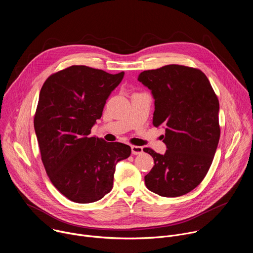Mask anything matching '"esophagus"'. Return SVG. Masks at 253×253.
<instances>
[{
	"label": "esophagus",
	"mask_w": 253,
	"mask_h": 253,
	"mask_svg": "<svg viewBox=\"0 0 253 253\" xmlns=\"http://www.w3.org/2000/svg\"><path fill=\"white\" fill-rule=\"evenodd\" d=\"M131 152L133 155H138L143 152V148L140 146H131Z\"/></svg>",
	"instance_id": "esophagus-1"
}]
</instances>
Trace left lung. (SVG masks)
<instances>
[{
	"label": "left lung",
	"mask_w": 253,
	"mask_h": 253,
	"mask_svg": "<svg viewBox=\"0 0 253 253\" xmlns=\"http://www.w3.org/2000/svg\"><path fill=\"white\" fill-rule=\"evenodd\" d=\"M138 81L155 99L153 125L165 127L167 147L163 155L143 149L154 159L146 187L164 197L184 195L201 183L213 161L220 137L218 98L202 71L182 65L143 71Z\"/></svg>",
	"instance_id": "1"
}]
</instances>
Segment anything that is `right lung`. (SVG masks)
I'll list each match as a JSON object with an SVG mask.
<instances>
[{
	"label": "right lung",
	"instance_id": "obj_1",
	"mask_svg": "<svg viewBox=\"0 0 253 253\" xmlns=\"http://www.w3.org/2000/svg\"><path fill=\"white\" fill-rule=\"evenodd\" d=\"M123 77L124 72L74 65L42 86L34 117L41 159L53 185L71 201L91 203L109 193L116 164L131 154L126 144L90 136Z\"/></svg>",
	"mask_w": 253,
	"mask_h": 253
}]
</instances>
